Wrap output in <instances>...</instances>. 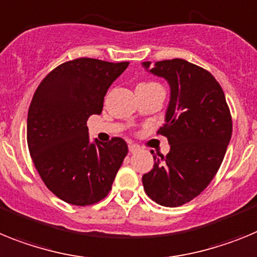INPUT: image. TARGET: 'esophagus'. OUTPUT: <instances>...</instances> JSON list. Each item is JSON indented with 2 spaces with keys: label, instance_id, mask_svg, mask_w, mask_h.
I'll return each instance as SVG.
<instances>
[{
  "label": "esophagus",
  "instance_id": "1",
  "mask_svg": "<svg viewBox=\"0 0 257 257\" xmlns=\"http://www.w3.org/2000/svg\"><path fill=\"white\" fill-rule=\"evenodd\" d=\"M137 151H140V146H138V145H135V144L129 145V153L135 154L137 153Z\"/></svg>",
  "mask_w": 257,
  "mask_h": 257
}]
</instances>
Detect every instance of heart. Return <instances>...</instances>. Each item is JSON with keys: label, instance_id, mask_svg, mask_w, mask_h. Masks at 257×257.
Masks as SVG:
<instances>
[{"label": "heart", "instance_id": "1", "mask_svg": "<svg viewBox=\"0 0 257 257\" xmlns=\"http://www.w3.org/2000/svg\"><path fill=\"white\" fill-rule=\"evenodd\" d=\"M155 82H146V84H141V85H154Z\"/></svg>", "mask_w": 257, "mask_h": 257}]
</instances>
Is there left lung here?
Wrapping results in <instances>:
<instances>
[{
	"label": "left lung",
	"mask_w": 257,
	"mask_h": 257,
	"mask_svg": "<svg viewBox=\"0 0 257 257\" xmlns=\"http://www.w3.org/2000/svg\"><path fill=\"white\" fill-rule=\"evenodd\" d=\"M171 86L166 124V156L154 155V168L142 176L146 194L164 207H178L199 195L213 180L231 137V115L222 88L207 70L184 59L144 62Z\"/></svg>",
	"instance_id": "8db88e82"
}]
</instances>
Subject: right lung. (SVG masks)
Wrapping results in <instances>:
<instances>
[{
	"label": "right lung",
	"mask_w": 257,
	"mask_h": 257,
	"mask_svg": "<svg viewBox=\"0 0 257 257\" xmlns=\"http://www.w3.org/2000/svg\"><path fill=\"white\" fill-rule=\"evenodd\" d=\"M128 64L77 58L55 67L33 94L27 119L31 158L49 190L73 206L106 198L128 154L120 137L90 144L86 126Z\"/></svg>",
	"instance_id": "right-lung-1"
}]
</instances>
